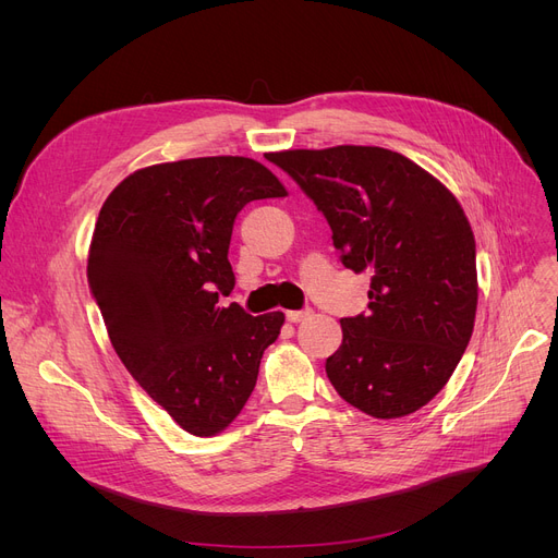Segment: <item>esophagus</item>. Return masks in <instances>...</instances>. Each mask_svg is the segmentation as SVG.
Returning <instances> with one entry per match:
<instances>
[{"mask_svg":"<svg viewBox=\"0 0 558 558\" xmlns=\"http://www.w3.org/2000/svg\"><path fill=\"white\" fill-rule=\"evenodd\" d=\"M287 320H291V324H299V320H305L312 316V307H303V310H289L287 314Z\"/></svg>","mask_w":558,"mask_h":558,"instance_id":"1","label":"esophagus"}]
</instances>
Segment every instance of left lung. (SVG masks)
Masks as SVG:
<instances>
[{
	"label": "left lung",
	"mask_w": 558,
	"mask_h": 558,
	"mask_svg": "<svg viewBox=\"0 0 558 558\" xmlns=\"http://www.w3.org/2000/svg\"><path fill=\"white\" fill-rule=\"evenodd\" d=\"M269 160L324 213L343 267L371 274L368 312L341 318L326 360L332 387L375 418L416 412L446 387L475 326V238L459 201L383 146Z\"/></svg>",
	"instance_id": "obj_1"
}]
</instances>
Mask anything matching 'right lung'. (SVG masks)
<instances>
[{
    "instance_id": "obj_1",
    "label": "right lung",
    "mask_w": 558,
    "mask_h": 558,
    "mask_svg": "<svg viewBox=\"0 0 558 558\" xmlns=\"http://www.w3.org/2000/svg\"><path fill=\"white\" fill-rule=\"evenodd\" d=\"M284 194L251 158H192L131 173L99 213L87 284L114 353L194 436H213L242 412L280 335L282 312L251 316L219 299L234 287V219L246 203Z\"/></svg>"
}]
</instances>
